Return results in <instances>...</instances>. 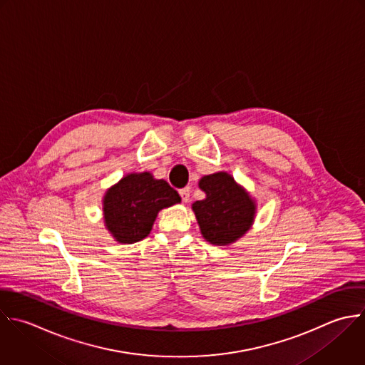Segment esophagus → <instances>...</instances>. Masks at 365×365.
Returning <instances> with one entry per match:
<instances>
[{"instance_id":"obj_1","label":"esophagus","mask_w":365,"mask_h":365,"mask_svg":"<svg viewBox=\"0 0 365 365\" xmlns=\"http://www.w3.org/2000/svg\"><path fill=\"white\" fill-rule=\"evenodd\" d=\"M179 195H180L182 200H183L185 203L189 202V199H190V187H183V189H180V190H179Z\"/></svg>"}]
</instances>
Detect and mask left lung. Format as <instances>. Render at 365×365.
<instances>
[{"mask_svg": "<svg viewBox=\"0 0 365 365\" xmlns=\"http://www.w3.org/2000/svg\"><path fill=\"white\" fill-rule=\"evenodd\" d=\"M199 187L206 193V199L196 200L192 209L202 236L216 246L239 240L253 225L256 202L226 172L203 176Z\"/></svg>", "mask_w": 365, "mask_h": 365, "instance_id": "obj_1", "label": "left lung"}]
</instances>
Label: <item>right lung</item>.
I'll return each instance as SVG.
<instances>
[{
    "instance_id": "add662e5",
    "label": "right lung",
    "mask_w": 365,
    "mask_h": 365,
    "mask_svg": "<svg viewBox=\"0 0 365 365\" xmlns=\"http://www.w3.org/2000/svg\"><path fill=\"white\" fill-rule=\"evenodd\" d=\"M180 203L179 193L152 173H129L103 196V220L116 242L132 245L145 239L158 213Z\"/></svg>"
}]
</instances>
